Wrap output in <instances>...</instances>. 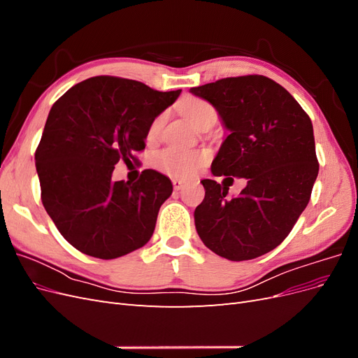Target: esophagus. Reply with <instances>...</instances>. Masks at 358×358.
Masks as SVG:
<instances>
[{
    "instance_id": "obj_1",
    "label": "esophagus",
    "mask_w": 358,
    "mask_h": 358,
    "mask_svg": "<svg viewBox=\"0 0 358 358\" xmlns=\"http://www.w3.org/2000/svg\"><path fill=\"white\" fill-rule=\"evenodd\" d=\"M173 182V188H175L176 191H179V189H182L183 188V185H185V180H182V179H173L171 180Z\"/></svg>"
}]
</instances>
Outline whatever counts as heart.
Masks as SVG:
<instances>
[{"instance_id": "obj_1", "label": "heart", "mask_w": 358, "mask_h": 358, "mask_svg": "<svg viewBox=\"0 0 358 358\" xmlns=\"http://www.w3.org/2000/svg\"><path fill=\"white\" fill-rule=\"evenodd\" d=\"M180 112L194 127L199 128L206 117L215 115L213 107L199 99H187L180 103ZM162 116L157 117L149 128V137L154 138L159 133ZM209 155L204 150H192L170 146L159 150L154 158V164L158 170L173 178L188 179L197 173V170L208 161Z\"/></svg>"}]
</instances>
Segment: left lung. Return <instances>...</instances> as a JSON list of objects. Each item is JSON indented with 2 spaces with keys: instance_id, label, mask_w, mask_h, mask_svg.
<instances>
[{
  "instance_id": "obj_1",
  "label": "left lung",
  "mask_w": 358,
  "mask_h": 358,
  "mask_svg": "<svg viewBox=\"0 0 358 358\" xmlns=\"http://www.w3.org/2000/svg\"><path fill=\"white\" fill-rule=\"evenodd\" d=\"M189 92L209 101L229 131L212 175L246 179L233 199H227L230 185L201 180L204 200L194 210L200 239L231 262L264 255L294 227L318 176L310 119L294 96L264 76L227 78Z\"/></svg>"
}]
</instances>
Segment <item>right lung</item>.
Here are the masks:
<instances>
[{
	"instance_id": "right-lung-1",
	"label": "right lung",
	"mask_w": 358,
	"mask_h": 358,
	"mask_svg": "<svg viewBox=\"0 0 358 358\" xmlns=\"http://www.w3.org/2000/svg\"><path fill=\"white\" fill-rule=\"evenodd\" d=\"M180 92L96 76L52 106L36 150L41 201L80 252L112 259L152 237L161 204L173 192L170 179L155 170H145L134 183L112 175L119 159L131 162L145 149L150 125Z\"/></svg>"
}]
</instances>
